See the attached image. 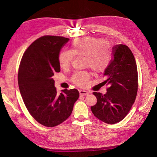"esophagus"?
<instances>
[{
    "label": "esophagus",
    "mask_w": 157,
    "mask_h": 157,
    "mask_svg": "<svg viewBox=\"0 0 157 157\" xmlns=\"http://www.w3.org/2000/svg\"><path fill=\"white\" fill-rule=\"evenodd\" d=\"M79 93L81 96H86V95H88L89 94V92L88 91H86V90H79Z\"/></svg>",
    "instance_id": "1"
}]
</instances>
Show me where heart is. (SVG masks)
Returning <instances> with one entry per match:
<instances>
[{
  "label": "heart",
  "mask_w": 157,
  "mask_h": 157,
  "mask_svg": "<svg viewBox=\"0 0 157 157\" xmlns=\"http://www.w3.org/2000/svg\"><path fill=\"white\" fill-rule=\"evenodd\" d=\"M75 56L85 57V66L95 73H102L111 63V54L107 43L98 38L86 36L74 40L71 51L64 50L59 56L61 67L67 68L71 65ZM90 78L86 71L76 72L72 77L73 82L80 86H85Z\"/></svg>",
  "instance_id": "1"
}]
</instances>
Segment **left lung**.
Returning a JSON list of instances; mask_svg holds the SVG:
<instances>
[{"instance_id": "8db88e82", "label": "left lung", "mask_w": 157, "mask_h": 157, "mask_svg": "<svg viewBox=\"0 0 157 157\" xmlns=\"http://www.w3.org/2000/svg\"><path fill=\"white\" fill-rule=\"evenodd\" d=\"M107 93L94 92L97 103L91 107L94 116L107 124L121 121L130 111L137 92V69L132 51L124 44L113 48V60L104 71Z\"/></svg>"}]
</instances>
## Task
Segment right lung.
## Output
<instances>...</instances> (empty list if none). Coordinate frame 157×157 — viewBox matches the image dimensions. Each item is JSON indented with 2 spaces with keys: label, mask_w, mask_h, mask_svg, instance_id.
<instances>
[{
  "label": "right lung",
  "mask_w": 157,
  "mask_h": 157,
  "mask_svg": "<svg viewBox=\"0 0 157 157\" xmlns=\"http://www.w3.org/2000/svg\"><path fill=\"white\" fill-rule=\"evenodd\" d=\"M67 38L44 36L28 47L18 71V85L31 116L42 125L54 127L71 115L79 97L77 89L57 93L52 76L60 72L59 56Z\"/></svg>",
  "instance_id": "obj_1"
}]
</instances>
